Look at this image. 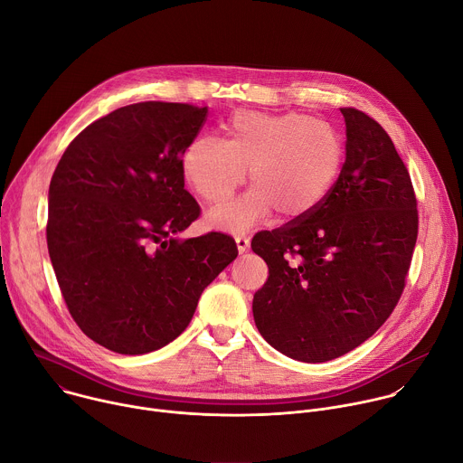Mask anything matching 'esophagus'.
<instances>
[{"mask_svg": "<svg viewBox=\"0 0 463 463\" xmlns=\"http://www.w3.org/2000/svg\"><path fill=\"white\" fill-rule=\"evenodd\" d=\"M234 240H236V247H238L240 252H245L249 249V245H250V240L245 234H236Z\"/></svg>", "mask_w": 463, "mask_h": 463, "instance_id": "esophagus-1", "label": "esophagus"}]
</instances>
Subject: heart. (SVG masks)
I'll return each instance as SVG.
<instances>
[{
  "label": "heart",
  "instance_id": "b5f03b06",
  "mask_svg": "<svg viewBox=\"0 0 463 463\" xmlns=\"http://www.w3.org/2000/svg\"><path fill=\"white\" fill-rule=\"evenodd\" d=\"M229 136L197 137L181 157L184 181L207 203L229 200L249 168L254 186L209 214L216 229L245 231L273 211L284 222L302 220L326 202L345 166L339 131L304 113L236 111Z\"/></svg>",
  "mask_w": 463,
  "mask_h": 463
}]
</instances>
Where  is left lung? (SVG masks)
Wrapping results in <instances>:
<instances>
[{
    "label": "left lung",
    "instance_id": "8db88e82",
    "mask_svg": "<svg viewBox=\"0 0 463 463\" xmlns=\"http://www.w3.org/2000/svg\"><path fill=\"white\" fill-rule=\"evenodd\" d=\"M346 161L326 202L302 220L254 234L269 277L254 293L258 332L302 363L341 357L398 306L418 238L411 174L383 126L355 108Z\"/></svg>",
    "mask_w": 463,
    "mask_h": 463
}]
</instances>
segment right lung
I'll list each match as a JSON object with an SVG mask.
<instances>
[{
    "label": "right lung",
    "instance_id": "right-lung-1",
    "mask_svg": "<svg viewBox=\"0 0 463 463\" xmlns=\"http://www.w3.org/2000/svg\"><path fill=\"white\" fill-rule=\"evenodd\" d=\"M207 108L139 102L91 122L49 184L47 247L73 320L97 345L141 355L179 337L203 289L238 256L222 232L179 240L200 216L181 157Z\"/></svg>",
    "mask_w": 463,
    "mask_h": 463
}]
</instances>
